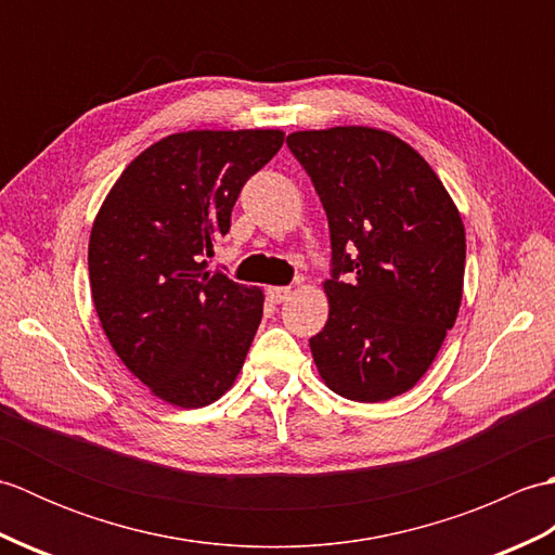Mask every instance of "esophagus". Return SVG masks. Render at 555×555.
Segmentation results:
<instances>
[{
  "label": "esophagus",
  "mask_w": 555,
  "mask_h": 555,
  "mask_svg": "<svg viewBox=\"0 0 555 555\" xmlns=\"http://www.w3.org/2000/svg\"><path fill=\"white\" fill-rule=\"evenodd\" d=\"M267 293H269L271 302H276V305L286 302V300L291 298V288H288V286H271Z\"/></svg>",
  "instance_id": "obj_1"
}]
</instances>
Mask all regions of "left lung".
Segmentation results:
<instances>
[{
	"label": "left lung",
	"mask_w": 555,
	"mask_h": 555,
	"mask_svg": "<svg viewBox=\"0 0 555 555\" xmlns=\"http://www.w3.org/2000/svg\"><path fill=\"white\" fill-rule=\"evenodd\" d=\"M332 233L328 320L310 338L334 393L379 403L429 370L463 300L465 227L417 150L367 126L298 131Z\"/></svg>",
	"instance_id": "left-lung-1"
}]
</instances>
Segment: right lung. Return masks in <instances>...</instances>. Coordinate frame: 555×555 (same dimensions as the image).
I'll return each mask as SVG.
<instances>
[{
	"mask_svg": "<svg viewBox=\"0 0 555 555\" xmlns=\"http://www.w3.org/2000/svg\"><path fill=\"white\" fill-rule=\"evenodd\" d=\"M281 131H185L128 164L88 245L92 302L121 362L157 398L203 408L229 391L262 322V291L207 271L245 181Z\"/></svg>",
	"mask_w": 555,
	"mask_h": 555,
	"instance_id": "1",
	"label": "right lung"
}]
</instances>
